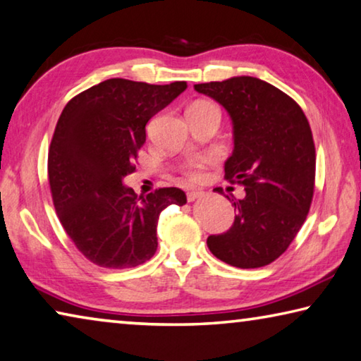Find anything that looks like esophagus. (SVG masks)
Masks as SVG:
<instances>
[{
	"label": "esophagus",
	"mask_w": 361,
	"mask_h": 361,
	"mask_svg": "<svg viewBox=\"0 0 361 361\" xmlns=\"http://www.w3.org/2000/svg\"><path fill=\"white\" fill-rule=\"evenodd\" d=\"M203 192L202 190H190V192H187V202L188 203H192V202H195V200L197 198H200V197H203Z\"/></svg>",
	"instance_id": "1"
}]
</instances>
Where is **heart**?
I'll list each match as a JSON object with an SVG mask.
<instances>
[{"mask_svg": "<svg viewBox=\"0 0 361 361\" xmlns=\"http://www.w3.org/2000/svg\"><path fill=\"white\" fill-rule=\"evenodd\" d=\"M192 105H214L209 100H198ZM209 161V158H193L185 164L184 168V174L188 177L190 180H198L202 177V171L206 166V163Z\"/></svg>", "mask_w": 361, "mask_h": 361, "instance_id": "b5f03b06", "label": "heart"}]
</instances>
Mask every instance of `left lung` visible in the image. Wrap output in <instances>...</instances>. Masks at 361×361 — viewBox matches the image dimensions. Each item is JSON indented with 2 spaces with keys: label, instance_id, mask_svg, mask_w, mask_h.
<instances>
[{
  "label": "left lung",
  "instance_id": "left-lung-1",
  "mask_svg": "<svg viewBox=\"0 0 361 361\" xmlns=\"http://www.w3.org/2000/svg\"><path fill=\"white\" fill-rule=\"evenodd\" d=\"M195 91L232 118L235 147L226 179L246 190L243 200H232V227L206 243L233 267H264L288 250L309 214L317 159L310 125L296 100L254 76L202 82Z\"/></svg>",
  "mask_w": 361,
  "mask_h": 361
}]
</instances>
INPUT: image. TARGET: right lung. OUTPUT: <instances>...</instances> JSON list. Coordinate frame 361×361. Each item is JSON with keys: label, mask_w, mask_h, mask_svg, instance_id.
Segmentation results:
<instances>
[{"label": "right lung", "mask_w": 361, "mask_h": 361, "mask_svg": "<svg viewBox=\"0 0 361 361\" xmlns=\"http://www.w3.org/2000/svg\"><path fill=\"white\" fill-rule=\"evenodd\" d=\"M185 87V81L161 86L110 78L75 96L59 116L47 155L52 202L75 246L99 267L149 261L159 212L187 203L176 187L137 197L123 185L135 171L145 125Z\"/></svg>", "instance_id": "obj_1"}]
</instances>
